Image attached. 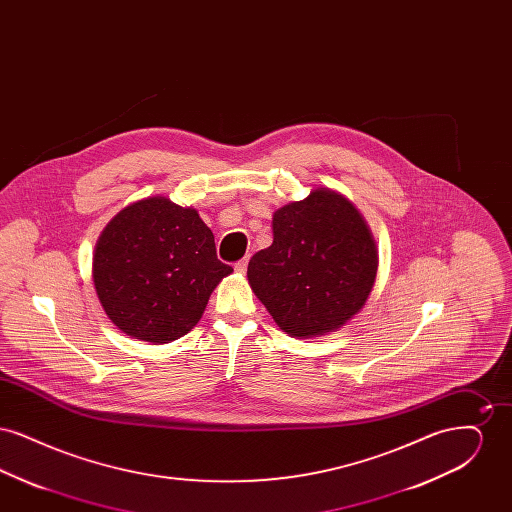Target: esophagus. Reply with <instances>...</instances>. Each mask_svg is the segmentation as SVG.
<instances>
[{
	"instance_id": "esophagus-1",
	"label": "esophagus",
	"mask_w": 512,
	"mask_h": 512,
	"mask_svg": "<svg viewBox=\"0 0 512 512\" xmlns=\"http://www.w3.org/2000/svg\"><path fill=\"white\" fill-rule=\"evenodd\" d=\"M234 268H236V272L244 274L245 270H247V259H242V261H238V263L234 265Z\"/></svg>"
}]
</instances>
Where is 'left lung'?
Masks as SVG:
<instances>
[{
    "mask_svg": "<svg viewBox=\"0 0 512 512\" xmlns=\"http://www.w3.org/2000/svg\"><path fill=\"white\" fill-rule=\"evenodd\" d=\"M272 245L247 267L251 290L293 338L336 332L368 299L376 242L355 205L328 188L280 207Z\"/></svg>",
    "mask_w": 512,
    "mask_h": 512,
    "instance_id": "1",
    "label": "left lung"
}]
</instances>
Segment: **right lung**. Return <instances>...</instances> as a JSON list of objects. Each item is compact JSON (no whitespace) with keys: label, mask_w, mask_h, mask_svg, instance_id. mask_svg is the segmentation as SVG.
Returning <instances> with one entry per match:
<instances>
[{"label":"right lung","mask_w":512,"mask_h":512,"mask_svg":"<svg viewBox=\"0 0 512 512\" xmlns=\"http://www.w3.org/2000/svg\"><path fill=\"white\" fill-rule=\"evenodd\" d=\"M215 236L192 207L155 195L124 207L94 251V286L107 317L149 343L186 336L220 280Z\"/></svg>","instance_id":"1"}]
</instances>
